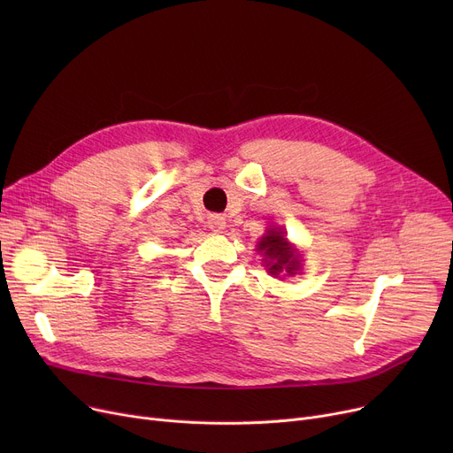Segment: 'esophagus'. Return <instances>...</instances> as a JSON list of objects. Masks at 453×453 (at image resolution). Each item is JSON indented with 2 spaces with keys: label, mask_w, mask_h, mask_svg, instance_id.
Wrapping results in <instances>:
<instances>
[{
  "label": "esophagus",
  "mask_w": 453,
  "mask_h": 453,
  "mask_svg": "<svg viewBox=\"0 0 453 453\" xmlns=\"http://www.w3.org/2000/svg\"><path fill=\"white\" fill-rule=\"evenodd\" d=\"M207 224H209L211 231L220 233L226 227V219L220 217V214H211V217L207 219Z\"/></svg>",
  "instance_id": "obj_1"
}]
</instances>
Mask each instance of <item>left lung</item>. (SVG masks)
<instances>
[{"instance_id":"8db88e82","label":"left lung","mask_w":453,"mask_h":453,"mask_svg":"<svg viewBox=\"0 0 453 453\" xmlns=\"http://www.w3.org/2000/svg\"><path fill=\"white\" fill-rule=\"evenodd\" d=\"M258 251L265 253L268 272L272 275H294L299 270V260L288 241L279 231H268L258 242Z\"/></svg>"}]
</instances>
